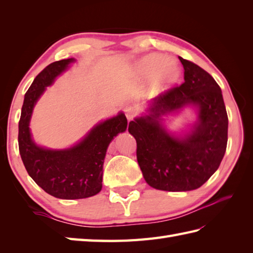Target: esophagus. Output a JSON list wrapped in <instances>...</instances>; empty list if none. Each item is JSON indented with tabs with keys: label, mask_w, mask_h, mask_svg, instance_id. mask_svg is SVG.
Here are the masks:
<instances>
[{
	"label": "esophagus",
	"mask_w": 253,
	"mask_h": 253,
	"mask_svg": "<svg viewBox=\"0 0 253 253\" xmlns=\"http://www.w3.org/2000/svg\"><path fill=\"white\" fill-rule=\"evenodd\" d=\"M137 113H138V107L136 106H127L125 109V115L129 122L136 116Z\"/></svg>",
	"instance_id": "34e87169"
}]
</instances>
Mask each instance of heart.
Returning a JSON list of instances; mask_svg holds the SVG:
<instances>
[{"label":"heart","instance_id":"obj_1","mask_svg":"<svg viewBox=\"0 0 253 253\" xmlns=\"http://www.w3.org/2000/svg\"><path fill=\"white\" fill-rule=\"evenodd\" d=\"M135 76L147 80L153 77V87L161 91L173 87L180 78V68L173 58H165L161 54H151L137 64Z\"/></svg>","mask_w":253,"mask_h":253}]
</instances>
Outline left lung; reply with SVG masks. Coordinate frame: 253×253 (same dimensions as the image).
<instances>
[{
  "label": "left lung",
  "instance_id": "8db88e82",
  "mask_svg": "<svg viewBox=\"0 0 253 253\" xmlns=\"http://www.w3.org/2000/svg\"><path fill=\"white\" fill-rule=\"evenodd\" d=\"M185 83L154 98L149 114L131 121L128 131L137 141V161L147 184L165 191L201 187L221 164L227 146L228 117L222 91L208 72L179 56ZM192 105L198 120L182 138L162 125L163 115Z\"/></svg>",
  "mask_w": 253,
  "mask_h": 253
}]
</instances>
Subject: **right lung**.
Listing matches in <instances>:
<instances>
[{"label":"right lung","instance_id":"right-lung-1","mask_svg":"<svg viewBox=\"0 0 253 253\" xmlns=\"http://www.w3.org/2000/svg\"><path fill=\"white\" fill-rule=\"evenodd\" d=\"M73 62L75 58L51 63L38 75L25 94L18 124L19 153L29 176L49 195L67 200L92 197L101 191L106 149L127 128V118L121 112L94 126L72 148L50 150L37 146L29 129L32 110L47 85Z\"/></svg>","mask_w":253,"mask_h":253}]
</instances>
